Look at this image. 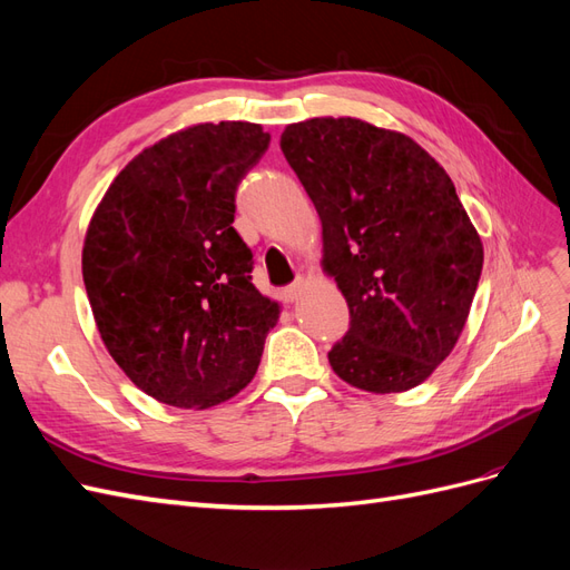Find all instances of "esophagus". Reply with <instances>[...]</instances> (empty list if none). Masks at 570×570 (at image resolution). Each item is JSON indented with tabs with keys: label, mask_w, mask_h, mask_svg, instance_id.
I'll return each instance as SVG.
<instances>
[{
	"label": "esophagus",
	"mask_w": 570,
	"mask_h": 570,
	"mask_svg": "<svg viewBox=\"0 0 570 570\" xmlns=\"http://www.w3.org/2000/svg\"><path fill=\"white\" fill-rule=\"evenodd\" d=\"M304 278H297L295 283L292 285H287V287H283L281 289V299L285 302V304H289V302H295V299H299V295L304 292Z\"/></svg>",
	"instance_id": "1"
}]
</instances>
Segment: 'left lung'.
<instances>
[{"mask_svg":"<svg viewBox=\"0 0 570 570\" xmlns=\"http://www.w3.org/2000/svg\"><path fill=\"white\" fill-rule=\"evenodd\" d=\"M281 149L318 212L321 268L350 304L333 371L373 394L421 385L459 342L485 256L452 178L409 135L352 116L292 124Z\"/></svg>","mask_w":570,"mask_h":570,"instance_id":"1","label":"left lung"}]
</instances>
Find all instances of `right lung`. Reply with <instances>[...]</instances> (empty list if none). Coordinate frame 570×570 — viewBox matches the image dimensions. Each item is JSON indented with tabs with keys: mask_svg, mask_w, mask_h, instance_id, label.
Instances as JSON below:
<instances>
[{
	"mask_svg": "<svg viewBox=\"0 0 570 570\" xmlns=\"http://www.w3.org/2000/svg\"><path fill=\"white\" fill-rule=\"evenodd\" d=\"M268 140L247 120L170 132L128 161L90 218L82 281L97 331L161 404L202 411L243 392L278 323L233 228L237 183Z\"/></svg>",
	"mask_w": 570,
	"mask_h": 570,
	"instance_id": "add662e5",
	"label": "right lung"
}]
</instances>
